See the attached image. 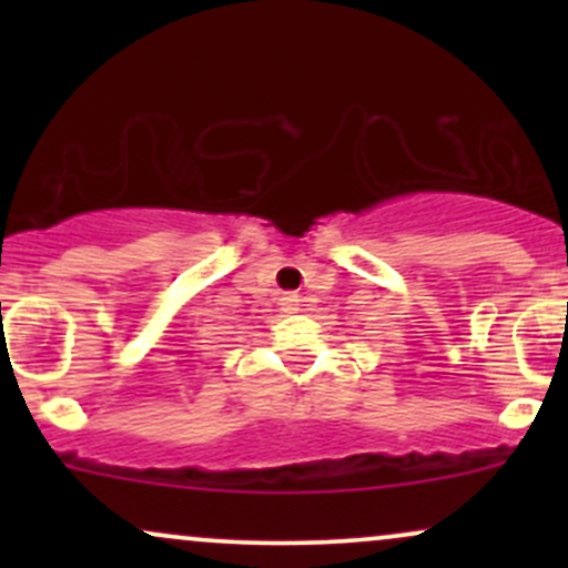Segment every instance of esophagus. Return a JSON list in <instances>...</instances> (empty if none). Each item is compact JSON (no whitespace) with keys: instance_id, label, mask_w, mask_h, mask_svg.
<instances>
[{"instance_id":"obj_1","label":"esophagus","mask_w":568,"mask_h":568,"mask_svg":"<svg viewBox=\"0 0 568 568\" xmlns=\"http://www.w3.org/2000/svg\"><path fill=\"white\" fill-rule=\"evenodd\" d=\"M298 306H302V296H298V293H283V296H280V310L283 312H298Z\"/></svg>"}]
</instances>
